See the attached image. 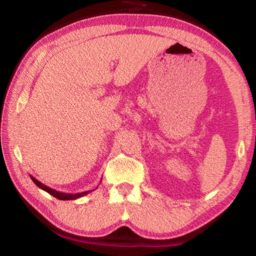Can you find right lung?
<instances>
[{
    "label": "right lung",
    "mask_w": 256,
    "mask_h": 256,
    "mask_svg": "<svg viewBox=\"0 0 256 256\" xmlns=\"http://www.w3.org/2000/svg\"><path fill=\"white\" fill-rule=\"evenodd\" d=\"M30 180H32L34 182V184L37 186L38 188H40V189L44 190L46 192H48L49 194H51L52 196L56 198H58V200H76V198H82V196H84L88 194L90 192L92 191V190H88V191H84V192H80V193H64V192H60V191H56V190H54V189H52V188H49L48 186H46V184H44L42 182H40V180H37L36 178L33 177L32 175H30Z\"/></svg>",
    "instance_id": "1"
}]
</instances>
